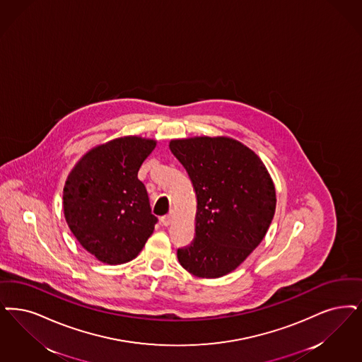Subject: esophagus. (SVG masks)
Segmentation results:
<instances>
[{"label":"esophagus","mask_w":362,"mask_h":362,"mask_svg":"<svg viewBox=\"0 0 362 362\" xmlns=\"http://www.w3.org/2000/svg\"><path fill=\"white\" fill-rule=\"evenodd\" d=\"M173 221H174V214H173V213H170V214L161 217V223H163L164 226H170V225L173 223Z\"/></svg>","instance_id":"1"}]
</instances>
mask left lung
<instances>
[{
  "label": "left lung",
  "instance_id": "1",
  "mask_svg": "<svg viewBox=\"0 0 362 362\" xmlns=\"http://www.w3.org/2000/svg\"><path fill=\"white\" fill-rule=\"evenodd\" d=\"M197 195L195 237L177 249L189 274L217 279L233 272L259 246L275 216L276 191L260 158L225 136L170 141Z\"/></svg>",
  "mask_w": 362,
  "mask_h": 362
}]
</instances>
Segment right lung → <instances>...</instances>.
Returning <instances> with one entry per match:
<instances>
[{"instance_id": "obj_1", "label": "right lung", "mask_w": 362, "mask_h": 362, "mask_svg": "<svg viewBox=\"0 0 362 362\" xmlns=\"http://www.w3.org/2000/svg\"><path fill=\"white\" fill-rule=\"evenodd\" d=\"M156 140L124 136L97 145L75 164L63 188L66 222L97 260L117 265L137 257L158 218L137 174Z\"/></svg>"}]
</instances>
